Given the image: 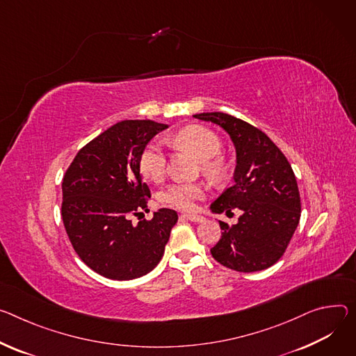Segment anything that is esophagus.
Wrapping results in <instances>:
<instances>
[{
  "label": "esophagus",
  "mask_w": 356,
  "mask_h": 356,
  "mask_svg": "<svg viewBox=\"0 0 356 356\" xmlns=\"http://www.w3.org/2000/svg\"><path fill=\"white\" fill-rule=\"evenodd\" d=\"M180 218H186V220H190L193 222H203L204 221V217L197 216V214H181Z\"/></svg>",
  "instance_id": "obj_1"
}]
</instances>
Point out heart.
I'll return each instance as SVG.
<instances>
[{
	"instance_id": "b5f03b06",
	"label": "heart",
	"mask_w": 356,
	"mask_h": 356,
	"mask_svg": "<svg viewBox=\"0 0 356 356\" xmlns=\"http://www.w3.org/2000/svg\"><path fill=\"white\" fill-rule=\"evenodd\" d=\"M176 147L190 152L197 160L203 161V170L210 176H220L224 172V161L218 154L222 149L220 136L211 129L193 124L187 126L172 139ZM139 169L142 175L152 180L160 181L168 170V154L159 142H150L139 156ZM206 197V187L199 183H173L163 193L160 200L163 204L179 209L193 210L196 203Z\"/></svg>"
}]
</instances>
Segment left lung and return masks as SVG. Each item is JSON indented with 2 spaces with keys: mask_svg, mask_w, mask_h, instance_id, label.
Here are the masks:
<instances>
[{
  "mask_svg": "<svg viewBox=\"0 0 356 356\" xmlns=\"http://www.w3.org/2000/svg\"><path fill=\"white\" fill-rule=\"evenodd\" d=\"M227 132L236 146L234 184L210 206L213 213L238 209V222L218 221L221 238L210 250L216 261L240 273L261 271L285 252L301 217L296 175L284 153L255 126L222 112L193 115Z\"/></svg>",
  "mask_w": 356,
  "mask_h": 356,
  "instance_id": "left-lung-1",
  "label": "left lung"
}]
</instances>
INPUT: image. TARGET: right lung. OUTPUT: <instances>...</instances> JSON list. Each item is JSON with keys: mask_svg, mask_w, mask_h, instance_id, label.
I'll return each instance as SVG.
<instances>
[{"mask_svg": "<svg viewBox=\"0 0 356 356\" xmlns=\"http://www.w3.org/2000/svg\"><path fill=\"white\" fill-rule=\"evenodd\" d=\"M168 124L122 120L85 145L62 180V220L81 260L111 280H134L161 260L177 213L160 209L152 220L134 224L147 210L150 190L142 181L139 156Z\"/></svg>", "mask_w": 356, "mask_h": 356, "instance_id": "obj_1", "label": "right lung"}]
</instances>
